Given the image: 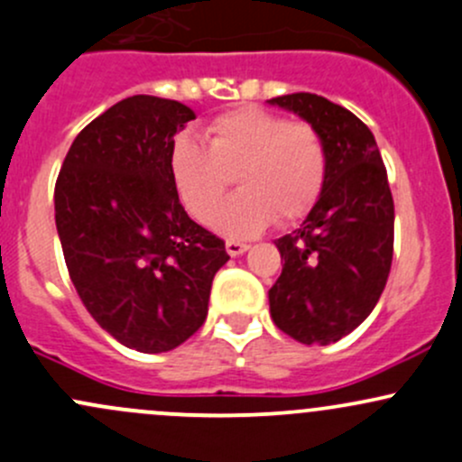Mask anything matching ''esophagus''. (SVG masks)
I'll list each match as a JSON object with an SVG mask.
<instances>
[{"label": "esophagus", "mask_w": 462, "mask_h": 462, "mask_svg": "<svg viewBox=\"0 0 462 462\" xmlns=\"http://www.w3.org/2000/svg\"><path fill=\"white\" fill-rule=\"evenodd\" d=\"M247 247H250V245L244 244V241H235V239H227L226 241V250H227V254H230V256L244 254Z\"/></svg>", "instance_id": "1"}]
</instances>
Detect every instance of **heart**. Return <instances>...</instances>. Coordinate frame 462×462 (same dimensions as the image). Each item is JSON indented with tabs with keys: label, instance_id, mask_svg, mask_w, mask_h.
I'll list each match as a JSON object with an SVG mask.
<instances>
[{
	"label": "heart",
	"instance_id": "b5f03b06",
	"mask_svg": "<svg viewBox=\"0 0 462 462\" xmlns=\"http://www.w3.org/2000/svg\"><path fill=\"white\" fill-rule=\"evenodd\" d=\"M208 145L181 134L168 168L183 206L197 221L215 217L234 177L245 190L215 218L223 235L250 236L279 218L296 223L312 212L328 181V150L308 121L241 106L206 125Z\"/></svg>",
	"mask_w": 462,
	"mask_h": 462
}]
</instances>
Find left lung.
<instances>
[{
  "instance_id": "1",
  "label": "left lung",
  "mask_w": 462,
  "mask_h": 462,
  "mask_svg": "<svg viewBox=\"0 0 462 462\" xmlns=\"http://www.w3.org/2000/svg\"><path fill=\"white\" fill-rule=\"evenodd\" d=\"M312 124L328 150L323 194L299 230L276 239L283 272L270 288L276 328L329 346L372 314L394 254V199L374 134L356 115L312 92L270 99Z\"/></svg>"
}]
</instances>
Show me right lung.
<instances>
[{"instance_id": "right-lung-1", "label": "right lung", "mask_w": 462, "mask_h": 462, "mask_svg": "<svg viewBox=\"0 0 462 462\" xmlns=\"http://www.w3.org/2000/svg\"><path fill=\"white\" fill-rule=\"evenodd\" d=\"M194 113L134 95L90 121L55 183L66 268L90 317L121 346L168 352L208 317L226 241L194 223L168 168L170 145Z\"/></svg>"}]
</instances>
